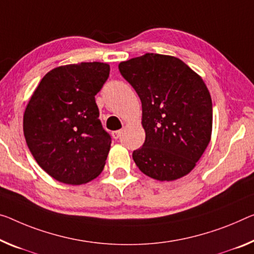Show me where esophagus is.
<instances>
[{"label": "esophagus", "mask_w": 254, "mask_h": 254, "mask_svg": "<svg viewBox=\"0 0 254 254\" xmlns=\"http://www.w3.org/2000/svg\"><path fill=\"white\" fill-rule=\"evenodd\" d=\"M122 134H123V130L119 129V130H116V131L112 132V136H114V138L118 139V138L120 137V136H122Z\"/></svg>", "instance_id": "34e87169"}]
</instances>
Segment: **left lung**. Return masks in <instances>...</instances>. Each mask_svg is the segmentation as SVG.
<instances>
[{"label": "left lung", "mask_w": 254, "mask_h": 254, "mask_svg": "<svg viewBox=\"0 0 254 254\" xmlns=\"http://www.w3.org/2000/svg\"><path fill=\"white\" fill-rule=\"evenodd\" d=\"M119 71L142 102L145 142L132 152L143 174L175 181L195 167L210 142L211 96L202 78L175 57L146 53Z\"/></svg>", "instance_id": "8db88e82"}]
</instances>
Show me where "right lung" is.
I'll return each instance as SVG.
<instances>
[{"label": "right lung", "mask_w": 254, "mask_h": 254, "mask_svg": "<svg viewBox=\"0 0 254 254\" xmlns=\"http://www.w3.org/2000/svg\"><path fill=\"white\" fill-rule=\"evenodd\" d=\"M110 67L81 62L43 77L23 115V134L33 157L51 177L80 185L102 173L111 136L101 124L95 95Z\"/></svg>", "instance_id": "add662e5"}]
</instances>
